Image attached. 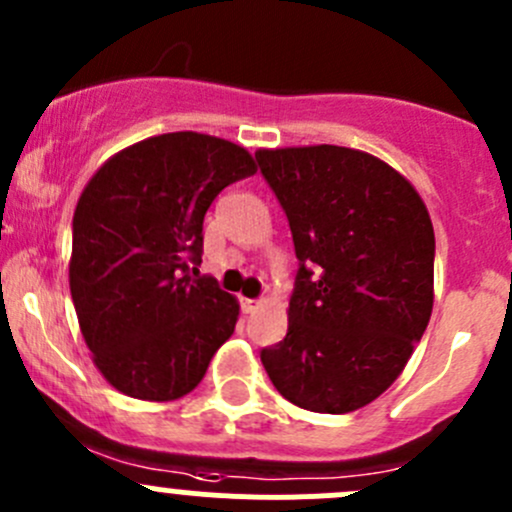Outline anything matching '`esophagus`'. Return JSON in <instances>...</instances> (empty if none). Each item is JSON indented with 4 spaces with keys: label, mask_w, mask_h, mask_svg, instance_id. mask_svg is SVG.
<instances>
[{
    "label": "esophagus",
    "mask_w": 512,
    "mask_h": 512,
    "mask_svg": "<svg viewBox=\"0 0 512 512\" xmlns=\"http://www.w3.org/2000/svg\"><path fill=\"white\" fill-rule=\"evenodd\" d=\"M260 299H245V297H242V309H245V312L247 314H252V312H255V309L257 307H260Z\"/></svg>",
    "instance_id": "esophagus-1"
}]
</instances>
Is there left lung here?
I'll return each mask as SVG.
<instances>
[{
	"instance_id": "obj_1",
	"label": "left lung",
	"mask_w": 512,
	"mask_h": 512,
	"mask_svg": "<svg viewBox=\"0 0 512 512\" xmlns=\"http://www.w3.org/2000/svg\"><path fill=\"white\" fill-rule=\"evenodd\" d=\"M299 260L287 337L260 352L275 389L317 414H349L384 394L433 309L436 237L414 185L342 146L255 153Z\"/></svg>"
}]
</instances>
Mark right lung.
<instances>
[{"label": "right lung", "mask_w": 512, "mask_h": 512, "mask_svg": "<svg viewBox=\"0 0 512 512\" xmlns=\"http://www.w3.org/2000/svg\"><path fill=\"white\" fill-rule=\"evenodd\" d=\"M255 170L242 146L178 131L123 148L81 193L71 299L96 369L121 394H190L235 332L237 299L198 272L203 220L220 190Z\"/></svg>", "instance_id": "right-lung-1"}]
</instances>
